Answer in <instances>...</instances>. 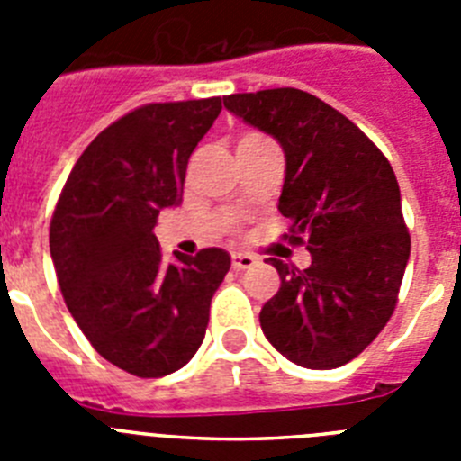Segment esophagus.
Instances as JSON below:
<instances>
[{"instance_id":"34e87169","label":"esophagus","mask_w":461,"mask_h":461,"mask_svg":"<svg viewBox=\"0 0 461 461\" xmlns=\"http://www.w3.org/2000/svg\"><path fill=\"white\" fill-rule=\"evenodd\" d=\"M233 267L235 270H249V267H254L258 260H256V256L251 254H242V251H233Z\"/></svg>"}]
</instances>
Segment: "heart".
Masks as SVG:
<instances>
[{
	"label": "heart",
	"instance_id": "b5f03b06",
	"mask_svg": "<svg viewBox=\"0 0 461 461\" xmlns=\"http://www.w3.org/2000/svg\"><path fill=\"white\" fill-rule=\"evenodd\" d=\"M249 138H254V136H249Z\"/></svg>",
	"mask_w": 461,
	"mask_h": 461
}]
</instances>
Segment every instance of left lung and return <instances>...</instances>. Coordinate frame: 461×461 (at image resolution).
I'll use <instances>...</instances> for the list:
<instances>
[{
    "instance_id": "8db88e82",
    "label": "left lung",
    "mask_w": 461,
    "mask_h": 461,
    "mask_svg": "<svg viewBox=\"0 0 461 461\" xmlns=\"http://www.w3.org/2000/svg\"><path fill=\"white\" fill-rule=\"evenodd\" d=\"M233 115L270 133L286 157L279 212L312 266L270 258L279 291L260 328L284 357L335 369L360 356L397 304L411 235L393 166L339 110L303 89L279 87L223 99Z\"/></svg>"
}]
</instances>
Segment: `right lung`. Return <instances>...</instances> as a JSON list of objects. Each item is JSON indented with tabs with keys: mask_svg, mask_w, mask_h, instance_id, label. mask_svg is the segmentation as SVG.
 I'll return each instance as SVG.
<instances>
[{
	"mask_svg": "<svg viewBox=\"0 0 461 461\" xmlns=\"http://www.w3.org/2000/svg\"><path fill=\"white\" fill-rule=\"evenodd\" d=\"M221 99L149 104L104 129L73 166L50 221V256L73 321L99 356L140 378L201 348L230 256L210 247L166 263L158 212L180 205L191 152Z\"/></svg>",
	"mask_w": 461,
	"mask_h": 461,
	"instance_id": "obj_1",
	"label": "right lung"
}]
</instances>
